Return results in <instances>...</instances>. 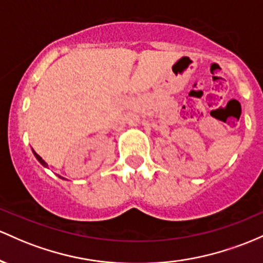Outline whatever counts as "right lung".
Instances as JSON below:
<instances>
[{
	"mask_svg": "<svg viewBox=\"0 0 263 263\" xmlns=\"http://www.w3.org/2000/svg\"><path fill=\"white\" fill-rule=\"evenodd\" d=\"M32 152H33V155H34V156H36V159H37V160H38V161H40V163H41V164H42L44 167H47V166H48V164H47V163H46V161H44V160H43V159H42V158H41V156H40V155H38V154H37V153H36V152H34V150H33V149H32ZM58 176H60V175H58ZM60 178H61V179H63V180H64V178H62V176H60Z\"/></svg>",
	"mask_w": 263,
	"mask_h": 263,
	"instance_id": "right-lung-1",
	"label": "right lung"
}]
</instances>
